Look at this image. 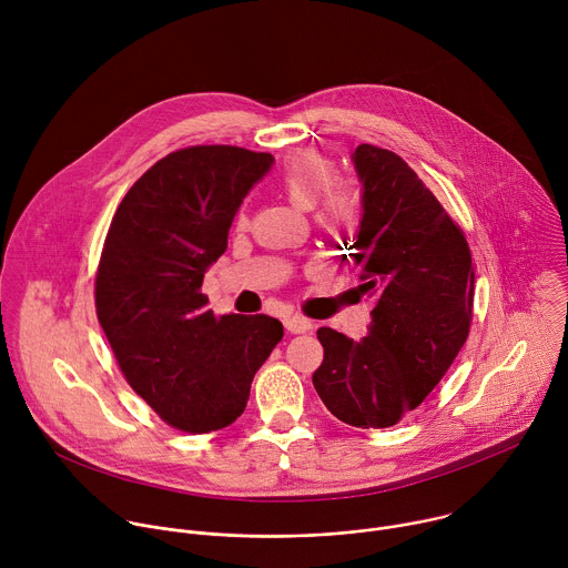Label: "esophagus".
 I'll list each match as a JSON object with an SVG mask.
<instances>
[{
	"label": "esophagus",
	"instance_id": "1",
	"mask_svg": "<svg viewBox=\"0 0 568 568\" xmlns=\"http://www.w3.org/2000/svg\"><path fill=\"white\" fill-rule=\"evenodd\" d=\"M283 323H285V331L292 333V335H301V333L312 331V321L305 318V316H301V314H287V316L283 318Z\"/></svg>",
	"mask_w": 568,
	"mask_h": 568
}]
</instances>
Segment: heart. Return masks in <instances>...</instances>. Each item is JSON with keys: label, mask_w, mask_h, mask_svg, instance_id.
I'll return each instance as SVG.
<instances>
[{"label": "heart", "mask_w": 568, "mask_h": 568, "mask_svg": "<svg viewBox=\"0 0 568 568\" xmlns=\"http://www.w3.org/2000/svg\"><path fill=\"white\" fill-rule=\"evenodd\" d=\"M335 178L337 169L328 156L296 150L283 161L278 186L298 209L316 206V222L321 226L342 229L357 215V191L351 182Z\"/></svg>", "instance_id": "b5f03b06"}]
</instances>
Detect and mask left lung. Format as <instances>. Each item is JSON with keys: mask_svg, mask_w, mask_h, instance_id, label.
<instances>
[{"mask_svg": "<svg viewBox=\"0 0 568 568\" xmlns=\"http://www.w3.org/2000/svg\"><path fill=\"white\" fill-rule=\"evenodd\" d=\"M353 161L364 215L344 245L377 303L362 342L316 331L323 362L312 384L342 423L384 429L423 404L467 342L474 265L463 229L407 161L371 143Z\"/></svg>", "mask_w": 568, "mask_h": 568, "instance_id": "left-lung-1", "label": "left lung"}]
</instances>
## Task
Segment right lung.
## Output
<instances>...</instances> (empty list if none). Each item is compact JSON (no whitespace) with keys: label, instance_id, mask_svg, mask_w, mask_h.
Returning <instances> with one entry per match:
<instances>
[{"label":"right lung","instance_id":"1","mask_svg":"<svg viewBox=\"0 0 568 568\" xmlns=\"http://www.w3.org/2000/svg\"><path fill=\"white\" fill-rule=\"evenodd\" d=\"M272 164L270 152L237 145L182 148L150 166L112 217L94 283L99 323L128 384L180 432L231 425L283 339L278 318L215 316L200 290Z\"/></svg>","mask_w":568,"mask_h":568}]
</instances>
